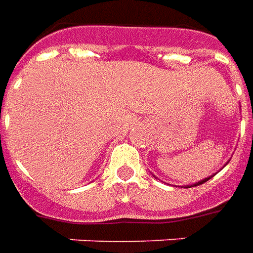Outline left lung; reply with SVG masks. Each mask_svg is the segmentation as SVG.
I'll use <instances>...</instances> for the list:
<instances>
[{"instance_id":"left-lung-1","label":"left lung","mask_w":253,"mask_h":253,"mask_svg":"<svg viewBox=\"0 0 253 253\" xmlns=\"http://www.w3.org/2000/svg\"><path fill=\"white\" fill-rule=\"evenodd\" d=\"M212 176H209V177H206V179H203V180H201V181H196L195 184H188V186H186V188H190V187H194V186H201V184H203V183H206L207 180H210Z\"/></svg>"}]
</instances>
